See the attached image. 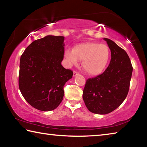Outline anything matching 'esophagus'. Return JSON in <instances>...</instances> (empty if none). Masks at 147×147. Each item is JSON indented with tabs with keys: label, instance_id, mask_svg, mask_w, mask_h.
I'll return each mask as SVG.
<instances>
[{
	"label": "esophagus",
	"instance_id": "1",
	"mask_svg": "<svg viewBox=\"0 0 147 147\" xmlns=\"http://www.w3.org/2000/svg\"><path fill=\"white\" fill-rule=\"evenodd\" d=\"M78 74H79V73H78V72L74 71L73 72V76H77V75H78Z\"/></svg>",
	"mask_w": 147,
	"mask_h": 147
}]
</instances>
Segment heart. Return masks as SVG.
<instances>
[{
  "label": "heart",
  "instance_id": "1",
  "mask_svg": "<svg viewBox=\"0 0 147 147\" xmlns=\"http://www.w3.org/2000/svg\"><path fill=\"white\" fill-rule=\"evenodd\" d=\"M65 56L69 65H76L78 59L82 66L90 75H98L105 70L110 58V51L105 44L87 42L77 45L73 50L67 49Z\"/></svg>",
  "mask_w": 147,
  "mask_h": 147
}]
</instances>
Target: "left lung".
<instances>
[{"label": "left lung", "mask_w": 147, "mask_h": 147, "mask_svg": "<svg viewBox=\"0 0 147 147\" xmlns=\"http://www.w3.org/2000/svg\"><path fill=\"white\" fill-rule=\"evenodd\" d=\"M111 51V61L101 74L86 80L83 91L86 106L92 113L104 115L115 110L127 96L133 67L124 49L104 38Z\"/></svg>", "instance_id": "1"}]
</instances>
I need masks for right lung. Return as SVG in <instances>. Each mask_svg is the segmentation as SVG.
I'll list each match as a JSON object with an SVG mask.
<instances>
[{
    "label": "right lung",
    "instance_id": "right-lung-1",
    "mask_svg": "<svg viewBox=\"0 0 147 147\" xmlns=\"http://www.w3.org/2000/svg\"><path fill=\"white\" fill-rule=\"evenodd\" d=\"M64 37L47 36L27 47L21 56L19 87L30 105L43 111L53 110L63 100V86L73 72L61 62Z\"/></svg>",
    "mask_w": 147,
    "mask_h": 147
}]
</instances>
